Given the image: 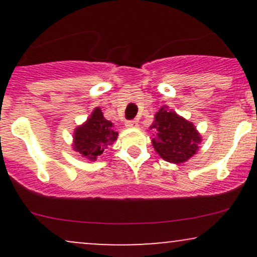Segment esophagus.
Listing matches in <instances>:
<instances>
[{
  "label": "esophagus",
  "mask_w": 257,
  "mask_h": 257,
  "mask_svg": "<svg viewBox=\"0 0 257 257\" xmlns=\"http://www.w3.org/2000/svg\"><path fill=\"white\" fill-rule=\"evenodd\" d=\"M125 126H126V128L135 129V128H138L139 124H138L137 120H126V122H125Z\"/></svg>",
  "instance_id": "esophagus-1"
}]
</instances>
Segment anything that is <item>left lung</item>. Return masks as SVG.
<instances>
[{"label": "left lung", "mask_w": 257, "mask_h": 257, "mask_svg": "<svg viewBox=\"0 0 257 257\" xmlns=\"http://www.w3.org/2000/svg\"><path fill=\"white\" fill-rule=\"evenodd\" d=\"M153 132L152 146L159 157L174 164L187 162L198 152L202 135L190 120L173 108L162 106L150 126Z\"/></svg>", "instance_id": "1"}]
</instances>
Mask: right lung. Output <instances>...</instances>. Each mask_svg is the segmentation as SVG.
Segmentation results:
<instances>
[{"label":"right lung","instance_id":"add662e5","mask_svg":"<svg viewBox=\"0 0 257 257\" xmlns=\"http://www.w3.org/2000/svg\"><path fill=\"white\" fill-rule=\"evenodd\" d=\"M113 124L102 114L100 107H95L84 123L73 132L72 149L82 157L95 162L99 156L117 140L118 133Z\"/></svg>","mask_w":257,"mask_h":257}]
</instances>
